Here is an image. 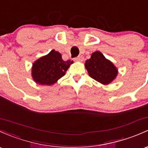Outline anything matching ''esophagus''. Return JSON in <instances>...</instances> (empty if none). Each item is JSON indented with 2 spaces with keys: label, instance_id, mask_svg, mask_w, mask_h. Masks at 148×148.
Segmentation results:
<instances>
[{
  "label": "esophagus",
  "instance_id": "34e87169",
  "mask_svg": "<svg viewBox=\"0 0 148 148\" xmlns=\"http://www.w3.org/2000/svg\"><path fill=\"white\" fill-rule=\"evenodd\" d=\"M83 60L84 58L82 57H81V56H79V57L74 58V61H77V62H82L83 61Z\"/></svg>",
  "mask_w": 148,
  "mask_h": 148
}]
</instances>
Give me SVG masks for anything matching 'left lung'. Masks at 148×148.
I'll return each mask as SVG.
<instances>
[{
  "label": "left lung",
  "mask_w": 148,
  "mask_h": 148,
  "mask_svg": "<svg viewBox=\"0 0 148 148\" xmlns=\"http://www.w3.org/2000/svg\"><path fill=\"white\" fill-rule=\"evenodd\" d=\"M88 75L103 84H108L117 77L118 69L101 52L96 51L85 63Z\"/></svg>",
  "instance_id": "left-lung-1"
}]
</instances>
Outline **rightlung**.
Here are the masks:
<instances>
[{
    "label": "right lung",
    "mask_w": 148,
    "mask_h": 148,
    "mask_svg": "<svg viewBox=\"0 0 148 148\" xmlns=\"http://www.w3.org/2000/svg\"><path fill=\"white\" fill-rule=\"evenodd\" d=\"M72 61H64L62 54L52 49L49 54L40 57L32 64V77L42 85H52L65 75Z\"/></svg>",
    "instance_id": "obj_1"
}]
</instances>
